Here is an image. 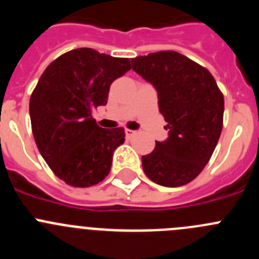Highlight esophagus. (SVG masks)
Here are the masks:
<instances>
[{
	"mask_svg": "<svg viewBox=\"0 0 259 259\" xmlns=\"http://www.w3.org/2000/svg\"><path fill=\"white\" fill-rule=\"evenodd\" d=\"M124 134H125V137H127V139H131L132 136H135V135H136V131H134V130H125Z\"/></svg>",
	"mask_w": 259,
	"mask_h": 259,
	"instance_id": "obj_1",
	"label": "esophagus"
}]
</instances>
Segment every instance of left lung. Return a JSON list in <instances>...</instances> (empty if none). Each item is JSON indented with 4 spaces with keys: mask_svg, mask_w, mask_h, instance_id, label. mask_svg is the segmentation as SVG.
I'll return each mask as SVG.
<instances>
[{
    "mask_svg": "<svg viewBox=\"0 0 259 259\" xmlns=\"http://www.w3.org/2000/svg\"><path fill=\"white\" fill-rule=\"evenodd\" d=\"M132 69L158 92L168 139L142 155V168L155 184L179 187L193 181L214 151L224 124V95L204 66L176 51L132 59Z\"/></svg>",
    "mask_w": 259,
    "mask_h": 259,
    "instance_id": "obj_1",
    "label": "left lung"
}]
</instances>
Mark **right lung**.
Instances as JSON below:
<instances>
[{
    "label": "right lung",
    "mask_w": 259,
    "mask_h": 259,
    "mask_svg": "<svg viewBox=\"0 0 259 259\" xmlns=\"http://www.w3.org/2000/svg\"><path fill=\"white\" fill-rule=\"evenodd\" d=\"M130 69V59L82 47L59 56L38 80L29 101L34 141L52 172L70 186H92L110 172L124 130L99 127L92 111L106 105L110 84Z\"/></svg>",
    "instance_id": "obj_1"
}]
</instances>
